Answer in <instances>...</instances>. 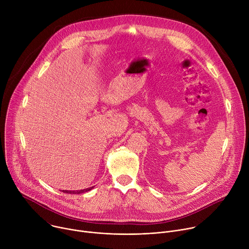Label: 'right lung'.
<instances>
[{"label":"right lung","mask_w":249,"mask_h":249,"mask_svg":"<svg viewBox=\"0 0 249 249\" xmlns=\"http://www.w3.org/2000/svg\"><path fill=\"white\" fill-rule=\"evenodd\" d=\"M93 187L94 186L89 187V188H86V189H83V190H77V191H75V190H63V192L64 193H69V194H81V193H85V192H88V191L91 190Z\"/></svg>","instance_id":"obj_1"}]
</instances>
